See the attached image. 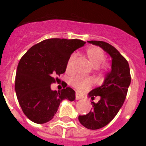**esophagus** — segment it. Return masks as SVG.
I'll use <instances>...</instances> for the list:
<instances>
[{
    "mask_svg": "<svg viewBox=\"0 0 146 146\" xmlns=\"http://www.w3.org/2000/svg\"><path fill=\"white\" fill-rule=\"evenodd\" d=\"M81 98H82V96H80V94H78V93L76 94V99L79 100V99H81Z\"/></svg>",
    "mask_w": 146,
    "mask_h": 146,
    "instance_id": "esophagus-1",
    "label": "esophagus"
}]
</instances>
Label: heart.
Wrapping results in <instances>:
<instances>
[{
    "label": "heart",
    "mask_w": 146,
    "mask_h": 146,
    "mask_svg": "<svg viewBox=\"0 0 146 146\" xmlns=\"http://www.w3.org/2000/svg\"><path fill=\"white\" fill-rule=\"evenodd\" d=\"M86 55L90 61L93 67L100 73H106L108 70V64L104 61L105 60L104 52L98 47H90L86 50ZM76 55L71 54L67 60L66 70L67 72H70L73 69L75 62ZM71 85L77 91L84 92L92 85V81L90 79H82L75 77L71 80Z\"/></svg>",
    "instance_id": "b5f03b06"
}]
</instances>
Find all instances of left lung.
<instances>
[{"instance_id": "obj_1", "label": "left lung", "mask_w": 146, "mask_h": 146, "mask_svg": "<svg viewBox=\"0 0 146 146\" xmlns=\"http://www.w3.org/2000/svg\"><path fill=\"white\" fill-rule=\"evenodd\" d=\"M89 42L101 47L112 58L111 70L103 85L89 94L92 100L95 96H100L101 99L98 103L92 102L93 108L87 114L79 116L82 126L89 129H98L108 124L120 111L126 99L131 76L128 62L114 47L102 41Z\"/></svg>"}]
</instances>
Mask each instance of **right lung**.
I'll use <instances>...</instances> for the list:
<instances>
[{
    "label": "right lung",
    "mask_w": 146,
    "mask_h": 146,
    "mask_svg": "<svg viewBox=\"0 0 146 146\" xmlns=\"http://www.w3.org/2000/svg\"><path fill=\"white\" fill-rule=\"evenodd\" d=\"M86 42L80 39L49 38L33 45L17 66L15 90L24 114L33 122L50 121L64 99L73 102L75 91L64 87L52 91L50 85L66 71L67 60Z\"/></svg>",
    "instance_id": "1"
}]
</instances>
